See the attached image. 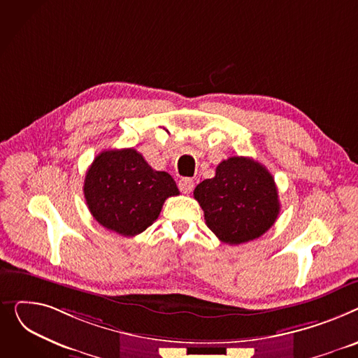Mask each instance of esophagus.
<instances>
[{
    "label": "esophagus",
    "instance_id": "34e87169",
    "mask_svg": "<svg viewBox=\"0 0 358 358\" xmlns=\"http://www.w3.org/2000/svg\"><path fill=\"white\" fill-rule=\"evenodd\" d=\"M194 186H195V182L191 178H183L179 180V189L183 194H191Z\"/></svg>",
    "mask_w": 358,
    "mask_h": 358
}]
</instances>
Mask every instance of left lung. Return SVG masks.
Segmentation results:
<instances>
[{
  "label": "left lung",
  "instance_id": "left-lung-1",
  "mask_svg": "<svg viewBox=\"0 0 358 358\" xmlns=\"http://www.w3.org/2000/svg\"><path fill=\"white\" fill-rule=\"evenodd\" d=\"M194 196L203 209L208 228L231 245L262 237L280 213L275 179L250 157L222 160L215 176L195 187Z\"/></svg>",
  "mask_w": 358,
  "mask_h": 358
}]
</instances>
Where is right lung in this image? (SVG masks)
Listing matches in <instances>:
<instances>
[{"instance_id": "add662e5", "label": "right lung", "mask_w": 358, "mask_h": 358, "mask_svg": "<svg viewBox=\"0 0 358 358\" xmlns=\"http://www.w3.org/2000/svg\"><path fill=\"white\" fill-rule=\"evenodd\" d=\"M92 217L107 229L134 237L159 217L164 201L179 195L173 178L152 169L134 149L99 153L83 183Z\"/></svg>"}]
</instances>
